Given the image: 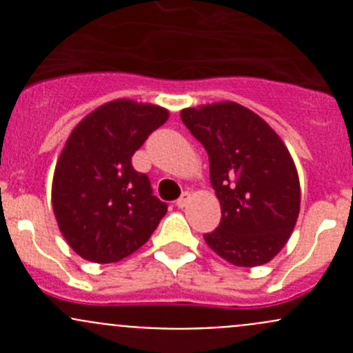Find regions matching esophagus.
I'll list each match as a JSON object with an SVG mask.
<instances>
[{
  "label": "esophagus",
  "mask_w": 353,
  "mask_h": 353,
  "mask_svg": "<svg viewBox=\"0 0 353 353\" xmlns=\"http://www.w3.org/2000/svg\"><path fill=\"white\" fill-rule=\"evenodd\" d=\"M188 201H190V193H188V191H184V193L176 199V206L177 208H184V206L188 205Z\"/></svg>",
  "instance_id": "1"
}]
</instances>
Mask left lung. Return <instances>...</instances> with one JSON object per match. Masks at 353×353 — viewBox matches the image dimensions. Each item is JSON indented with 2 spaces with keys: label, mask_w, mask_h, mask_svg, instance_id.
I'll use <instances>...</instances> for the list:
<instances>
[{
  "label": "left lung",
  "mask_w": 353,
  "mask_h": 353,
  "mask_svg": "<svg viewBox=\"0 0 353 353\" xmlns=\"http://www.w3.org/2000/svg\"><path fill=\"white\" fill-rule=\"evenodd\" d=\"M181 119L208 154L210 183L222 208L206 244L236 266L272 261L301 210L297 169L282 138L237 102L183 109Z\"/></svg>",
  "instance_id": "8db88e82"
}]
</instances>
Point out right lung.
I'll list each match as a JSON object with an SVG mask.
<instances>
[{
	"label": "right lung",
	"mask_w": 353,
	"mask_h": 353,
	"mask_svg": "<svg viewBox=\"0 0 353 353\" xmlns=\"http://www.w3.org/2000/svg\"><path fill=\"white\" fill-rule=\"evenodd\" d=\"M169 110L128 99L77 124L56 163L52 210L70 248L87 261L116 263L150 239L167 213L131 157Z\"/></svg>",
	"instance_id": "right-lung-1"
}]
</instances>
